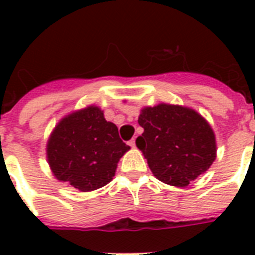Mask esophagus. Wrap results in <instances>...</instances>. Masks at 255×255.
<instances>
[{
  "label": "esophagus",
  "mask_w": 255,
  "mask_h": 255,
  "mask_svg": "<svg viewBox=\"0 0 255 255\" xmlns=\"http://www.w3.org/2000/svg\"><path fill=\"white\" fill-rule=\"evenodd\" d=\"M128 144H129V147L135 148V145H136V141H135V139H131V140H129V141H128Z\"/></svg>",
  "instance_id": "esophagus-1"
}]
</instances>
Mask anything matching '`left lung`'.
<instances>
[{"mask_svg": "<svg viewBox=\"0 0 255 255\" xmlns=\"http://www.w3.org/2000/svg\"><path fill=\"white\" fill-rule=\"evenodd\" d=\"M144 128L136 139L157 180L184 188L204 174L217 157L213 128L193 108L160 103L140 111Z\"/></svg>", "mask_w": 255, "mask_h": 255, "instance_id": "left-lung-1", "label": "left lung"}]
</instances>
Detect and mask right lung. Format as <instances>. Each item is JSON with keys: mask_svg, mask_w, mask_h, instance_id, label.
<instances>
[{"mask_svg": "<svg viewBox=\"0 0 255 255\" xmlns=\"http://www.w3.org/2000/svg\"><path fill=\"white\" fill-rule=\"evenodd\" d=\"M127 151L129 147L119 137L118 127L94 104L62 118L46 144L55 178L81 192L107 185Z\"/></svg>", "mask_w": 255, "mask_h": 255, "instance_id": "right-lung-1", "label": "right lung"}]
</instances>
